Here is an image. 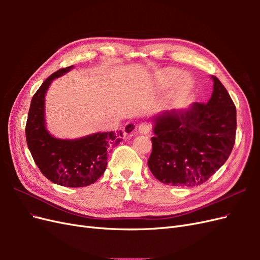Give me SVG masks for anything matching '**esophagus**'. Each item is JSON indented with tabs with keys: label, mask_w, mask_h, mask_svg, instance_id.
Segmentation results:
<instances>
[{
	"label": "esophagus",
	"mask_w": 260,
	"mask_h": 260,
	"mask_svg": "<svg viewBox=\"0 0 260 260\" xmlns=\"http://www.w3.org/2000/svg\"><path fill=\"white\" fill-rule=\"evenodd\" d=\"M138 131L142 135H147V133L151 131V124H149L147 121H142L140 122L138 125Z\"/></svg>",
	"instance_id": "esophagus-1"
}]
</instances>
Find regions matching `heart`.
<instances>
[{
	"label": "heart",
	"mask_w": 260,
	"mask_h": 260,
	"mask_svg": "<svg viewBox=\"0 0 260 260\" xmlns=\"http://www.w3.org/2000/svg\"><path fill=\"white\" fill-rule=\"evenodd\" d=\"M180 76V72L175 68L164 69L156 76V83L161 88H166L175 82L176 78ZM193 86V81L187 75L179 77V79L175 83L174 94L178 98H183L190 93Z\"/></svg>",
	"instance_id": "heart-1"
}]
</instances>
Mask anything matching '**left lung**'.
<instances>
[{"label": "left lung", "instance_id": "left-lung-1", "mask_svg": "<svg viewBox=\"0 0 260 260\" xmlns=\"http://www.w3.org/2000/svg\"><path fill=\"white\" fill-rule=\"evenodd\" d=\"M208 103L154 118L152 153L147 165L157 180L174 186H198L229 158L235 143L237 109L229 93L212 76Z\"/></svg>", "mask_w": 260, "mask_h": 260}]
</instances>
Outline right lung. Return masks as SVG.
<instances>
[{"mask_svg": "<svg viewBox=\"0 0 260 260\" xmlns=\"http://www.w3.org/2000/svg\"><path fill=\"white\" fill-rule=\"evenodd\" d=\"M74 66L57 70L46 79L31 100L26 123L28 148L40 171L53 183L67 187H81L98 181L107 166L112 147L122 141L123 132H98L76 140L52 137L45 128L44 98L51 82ZM128 124L124 132H131Z\"/></svg>", "mask_w": 260, "mask_h": 260, "instance_id": "obj_1", "label": "right lung"}]
</instances>
